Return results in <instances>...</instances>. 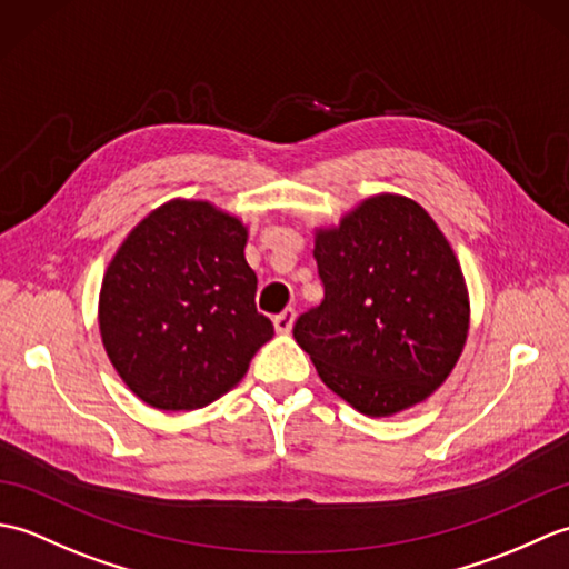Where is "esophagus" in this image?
I'll use <instances>...</instances> for the list:
<instances>
[{"mask_svg": "<svg viewBox=\"0 0 569 569\" xmlns=\"http://www.w3.org/2000/svg\"><path fill=\"white\" fill-rule=\"evenodd\" d=\"M293 322H296V310L286 308L283 312H278V316L273 318V328L278 335H288L293 330Z\"/></svg>", "mask_w": 569, "mask_h": 569, "instance_id": "34e87169", "label": "esophagus"}]
</instances>
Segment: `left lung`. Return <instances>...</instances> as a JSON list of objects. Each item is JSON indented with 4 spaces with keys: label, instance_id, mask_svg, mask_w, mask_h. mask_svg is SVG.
<instances>
[{
    "label": "left lung",
    "instance_id": "8db88e82",
    "mask_svg": "<svg viewBox=\"0 0 569 569\" xmlns=\"http://www.w3.org/2000/svg\"><path fill=\"white\" fill-rule=\"evenodd\" d=\"M312 257L325 298L293 337L325 386L371 418L426 401L469 330L465 276L432 217L383 192L318 229Z\"/></svg>",
    "mask_w": 569,
    "mask_h": 569
}]
</instances>
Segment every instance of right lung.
Returning a JSON list of instances; mask_svg holds the SVG:
<instances>
[{"label": "right lung", "instance_id": "obj_1", "mask_svg": "<svg viewBox=\"0 0 569 569\" xmlns=\"http://www.w3.org/2000/svg\"><path fill=\"white\" fill-rule=\"evenodd\" d=\"M247 227L204 200H171L131 229L102 278L100 335L143 403L196 410L244 379L273 337L253 303Z\"/></svg>", "mask_w": 569, "mask_h": 569}]
</instances>
